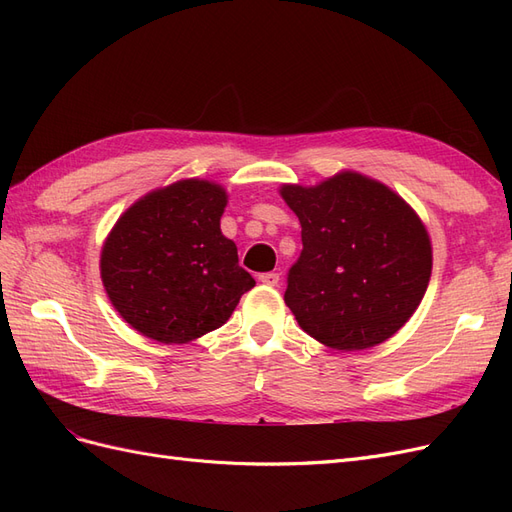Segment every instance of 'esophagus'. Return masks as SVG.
<instances>
[{"mask_svg": "<svg viewBox=\"0 0 512 512\" xmlns=\"http://www.w3.org/2000/svg\"><path fill=\"white\" fill-rule=\"evenodd\" d=\"M258 280H260L262 284H267V286H277V284H280V273H275V271L260 273Z\"/></svg>", "mask_w": 512, "mask_h": 512, "instance_id": "1", "label": "esophagus"}]
</instances>
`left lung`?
Masks as SVG:
<instances>
[{"mask_svg":"<svg viewBox=\"0 0 512 512\" xmlns=\"http://www.w3.org/2000/svg\"><path fill=\"white\" fill-rule=\"evenodd\" d=\"M280 194L301 222L303 250L284 294L299 327L344 352L393 337L431 277V241L414 209L352 170L314 188L282 185Z\"/></svg>","mask_w":512,"mask_h":512,"instance_id":"left-lung-1","label":"left lung"}]
</instances>
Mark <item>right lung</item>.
Returning <instances> with one entry per match:
<instances>
[{"label": "right lung", "mask_w": 512, "mask_h": 512, "mask_svg": "<svg viewBox=\"0 0 512 512\" xmlns=\"http://www.w3.org/2000/svg\"><path fill=\"white\" fill-rule=\"evenodd\" d=\"M222 185L181 179L143 196L102 247L108 299L130 327L162 344H188L220 329L256 286L237 245L220 230Z\"/></svg>", "instance_id": "add662e5"}]
</instances>
